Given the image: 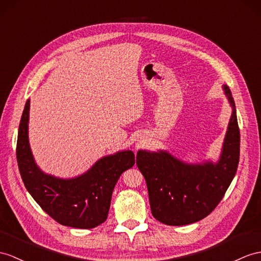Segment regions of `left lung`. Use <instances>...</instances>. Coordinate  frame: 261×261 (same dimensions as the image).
I'll use <instances>...</instances> for the list:
<instances>
[{"mask_svg":"<svg viewBox=\"0 0 261 261\" xmlns=\"http://www.w3.org/2000/svg\"><path fill=\"white\" fill-rule=\"evenodd\" d=\"M224 91L232 113L217 163L187 164L165 150L137 152L136 164L147 185L151 214L165 225L182 226L207 217L236 175L240 132L231 92L226 85Z\"/></svg>","mask_w":261,"mask_h":261,"instance_id":"obj_1","label":"left lung"}]
</instances>
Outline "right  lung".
I'll return each instance as SVG.
<instances>
[{"mask_svg":"<svg viewBox=\"0 0 261 261\" xmlns=\"http://www.w3.org/2000/svg\"><path fill=\"white\" fill-rule=\"evenodd\" d=\"M30 99L18 126L16 160L28 192L59 224L91 229L107 219L114 187L125 170L135 164L132 150L118 151L95 163L90 170L71 179L57 178L37 167L29 143Z\"/></svg>","mask_w":261,"mask_h":261,"instance_id":"obj_1","label":"right lung"}]
</instances>
